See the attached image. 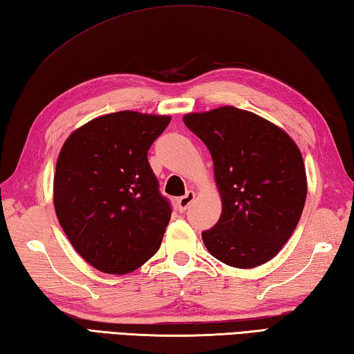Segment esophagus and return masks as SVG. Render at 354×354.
I'll return each mask as SVG.
<instances>
[{"label": "esophagus", "instance_id": "obj_1", "mask_svg": "<svg viewBox=\"0 0 354 354\" xmlns=\"http://www.w3.org/2000/svg\"><path fill=\"white\" fill-rule=\"evenodd\" d=\"M194 193L193 191H188L187 194L185 196H182V197H178V201H177V205H178V209H180L182 213H185L188 209V207L191 205V202L194 201Z\"/></svg>", "mask_w": 354, "mask_h": 354}]
</instances>
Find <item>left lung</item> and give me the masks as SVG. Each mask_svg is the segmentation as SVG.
Masks as SVG:
<instances>
[{"label": "left lung", "instance_id": "1", "mask_svg": "<svg viewBox=\"0 0 354 354\" xmlns=\"http://www.w3.org/2000/svg\"><path fill=\"white\" fill-rule=\"evenodd\" d=\"M183 122L212 153L222 197V214L202 232L203 244L232 268L268 263L288 243L305 207L299 147L280 127L236 107L189 113Z\"/></svg>", "mask_w": 354, "mask_h": 354}]
</instances>
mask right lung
Segmentation results:
<instances>
[{"mask_svg":"<svg viewBox=\"0 0 354 354\" xmlns=\"http://www.w3.org/2000/svg\"><path fill=\"white\" fill-rule=\"evenodd\" d=\"M169 116L116 111L68 136L54 176V208L74 249L105 274L138 269L160 249L171 219L147 161Z\"/></svg>","mask_w":354,"mask_h":354,"instance_id":"1","label":"right lung"}]
</instances>
